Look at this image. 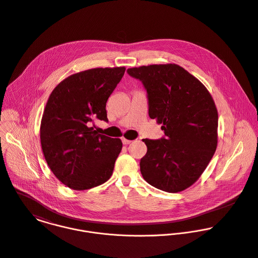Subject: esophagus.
<instances>
[{
  "mask_svg": "<svg viewBox=\"0 0 258 258\" xmlns=\"http://www.w3.org/2000/svg\"><path fill=\"white\" fill-rule=\"evenodd\" d=\"M122 142H123L124 145H127V144H130L132 141H131V140H128V139H126V138L123 137V138H122Z\"/></svg>",
  "mask_w": 258,
  "mask_h": 258,
  "instance_id": "34e87169",
  "label": "esophagus"
}]
</instances>
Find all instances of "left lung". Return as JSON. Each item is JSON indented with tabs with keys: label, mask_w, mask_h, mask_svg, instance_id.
I'll return each mask as SVG.
<instances>
[{
	"label": "left lung",
	"mask_w": 258,
	"mask_h": 258,
	"mask_svg": "<svg viewBox=\"0 0 258 258\" xmlns=\"http://www.w3.org/2000/svg\"><path fill=\"white\" fill-rule=\"evenodd\" d=\"M147 91L149 117L162 124L165 137L143 139L146 155L140 160L143 178L155 188L176 193L195 183L217 147L218 113L197 78L176 64L127 70Z\"/></svg>",
	"instance_id": "obj_1"
}]
</instances>
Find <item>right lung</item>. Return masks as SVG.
<instances>
[{"mask_svg":"<svg viewBox=\"0 0 258 258\" xmlns=\"http://www.w3.org/2000/svg\"><path fill=\"white\" fill-rule=\"evenodd\" d=\"M126 68H95L73 74L52 91L41 121L44 157L54 175L74 190L105 183L122 149L119 138L98 134L94 120L108 121L106 103Z\"/></svg>","mask_w":258,"mask_h":258,"instance_id":"obj_1","label":"right lung"}]
</instances>
